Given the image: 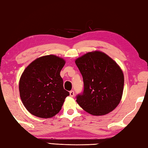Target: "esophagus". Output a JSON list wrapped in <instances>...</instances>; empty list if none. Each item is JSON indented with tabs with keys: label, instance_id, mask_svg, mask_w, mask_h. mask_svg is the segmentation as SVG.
Returning <instances> with one entry per match:
<instances>
[{
	"label": "esophagus",
	"instance_id": "34e87169",
	"mask_svg": "<svg viewBox=\"0 0 148 148\" xmlns=\"http://www.w3.org/2000/svg\"><path fill=\"white\" fill-rule=\"evenodd\" d=\"M70 95L71 96V97H74V91H70Z\"/></svg>",
	"mask_w": 148,
	"mask_h": 148
}]
</instances>
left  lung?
<instances>
[{"instance_id": "left-lung-1", "label": "left lung", "mask_w": 148, "mask_h": 148, "mask_svg": "<svg viewBox=\"0 0 148 148\" xmlns=\"http://www.w3.org/2000/svg\"><path fill=\"white\" fill-rule=\"evenodd\" d=\"M83 77L84 91L76 101L88 113L108 114L120 103L123 93L124 74L116 62L106 54L95 51L75 60Z\"/></svg>"}]
</instances>
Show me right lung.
Segmentation results:
<instances>
[{
    "instance_id": "obj_1",
    "label": "right lung",
    "mask_w": 148,
    "mask_h": 148,
    "mask_svg": "<svg viewBox=\"0 0 148 148\" xmlns=\"http://www.w3.org/2000/svg\"><path fill=\"white\" fill-rule=\"evenodd\" d=\"M64 64L63 58L50 55L37 58L24 70L19 82L20 95L33 115L51 118L60 111L70 95L60 75Z\"/></svg>"
}]
</instances>
